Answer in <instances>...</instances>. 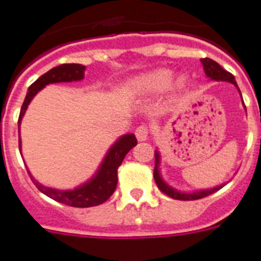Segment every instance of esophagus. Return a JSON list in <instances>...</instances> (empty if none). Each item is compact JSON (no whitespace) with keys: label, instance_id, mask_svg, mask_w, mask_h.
Masks as SVG:
<instances>
[{"label":"esophagus","instance_id":"esophagus-1","mask_svg":"<svg viewBox=\"0 0 261 261\" xmlns=\"http://www.w3.org/2000/svg\"><path fill=\"white\" fill-rule=\"evenodd\" d=\"M148 134H150V130H148V127L146 124H142V126L137 127V130H135V137H137L138 141H146L148 138Z\"/></svg>","mask_w":261,"mask_h":261}]
</instances>
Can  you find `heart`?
<instances>
[{"label": "heart", "mask_w": 261, "mask_h": 261, "mask_svg": "<svg viewBox=\"0 0 261 261\" xmlns=\"http://www.w3.org/2000/svg\"><path fill=\"white\" fill-rule=\"evenodd\" d=\"M171 82L172 74L168 70H156L135 78L131 83V89L139 95H156L166 91L171 86Z\"/></svg>", "instance_id": "obj_1"}]
</instances>
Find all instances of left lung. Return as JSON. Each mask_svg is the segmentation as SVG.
<instances>
[{"label": "left lung", "instance_id": "8db88e82", "mask_svg": "<svg viewBox=\"0 0 261 261\" xmlns=\"http://www.w3.org/2000/svg\"><path fill=\"white\" fill-rule=\"evenodd\" d=\"M201 63H203V69H204L205 75L211 78V80L215 81H227V82L233 83L236 87H238V83L235 81V76L232 75L231 73H228L227 70L223 69L218 62L210 60V58H201ZM159 162H161V155L158 151H155V168H154V179L156 181L158 188L161 190L163 194L168 195L170 198L176 199V200H196V199H201L208 196V195L214 194V192L219 191L223 186H219L215 188H210V190H201V191H195V192H180L174 190L172 187L166 183V181L162 179L161 174H159Z\"/></svg>", "mask_w": 261, "mask_h": 261}]
</instances>
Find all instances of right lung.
<instances>
[{
	"instance_id": "obj_1",
	"label": "right lung",
	"mask_w": 261,
	"mask_h": 261,
	"mask_svg": "<svg viewBox=\"0 0 261 261\" xmlns=\"http://www.w3.org/2000/svg\"><path fill=\"white\" fill-rule=\"evenodd\" d=\"M85 69L86 67L83 65H80V63H63L60 66L53 67L47 73L39 76L36 82L32 83V86L28 90L22 107H21V113H19L18 134L19 124H21L23 114H25L26 109H28L29 103L39 90H42L49 83L73 82V81L83 80ZM18 143L19 148H21V139H18ZM137 138H135L134 134H126L123 137H120L111 146V148L105 156L103 162L100 164L97 174L94 175L87 183L74 188V190L60 191V190L45 187V186L39 185L38 181L30 175L29 171L28 172H29L33 183L36 185L39 191L45 194L46 196L54 199L56 201H60L62 204L70 205V207H80V208L94 207V205H99L105 203L114 194L118 185V167L122 164L127 152L134 146H137Z\"/></svg>"
}]
</instances>
